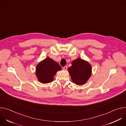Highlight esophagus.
Returning a JSON list of instances; mask_svg holds the SVG:
<instances>
[{"label":"esophagus","mask_w":126,"mask_h":126,"mask_svg":"<svg viewBox=\"0 0 126 126\" xmlns=\"http://www.w3.org/2000/svg\"><path fill=\"white\" fill-rule=\"evenodd\" d=\"M63 69L64 71H66L67 69V67L66 66H64V67H63Z\"/></svg>","instance_id":"34e87169"}]
</instances>
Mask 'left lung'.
Listing matches in <instances>:
<instances>
[{
	"label": "left lung",
	"mask_w": 126,
	"mask_h": 126,
	"mask_svg": "<svg viewBox=\"0 0 126 126\" xmlns=\"http://www.w3.org/2000/svg\"><path fill=\"white\" fill-rule=\"evenodd\" d=\"M72 81L77 85L85 84L92 75V65L86 61L78 58L72 62V66L68 68Z\"/></svg>",
	"instance_id": "obj_1"
}]
</instances>
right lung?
I'll list each match as a JSON object with an SVG mask.
<instances>
[{"label":"right lung","mask_w":126,"mask_h":126,"mask_svg":"<svg viewBox=\"0 0 126 126\" xmlns=\"http://www.w3.org/2000/svg\"><path fill=\"white\" fill-rule=\"evenodd\" d=\"M61 69V66L57 62L47 57L37 64L35 75L39 82L47 83L52 81L57 72Z\"/></svg>","instance_id":"1"}]
</instances>
